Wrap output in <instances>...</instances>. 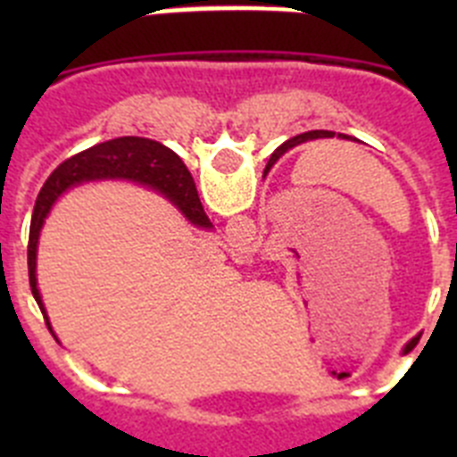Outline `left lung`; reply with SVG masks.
<instances>
[{
    "label": "left lung",
    "mask_w": 457,
    "mask_h": 457,
    "mask_svg": "<svg viewBox=\"0 0 457 457\" xmlns=\"http://www.w3.org/2000/svg\"><path fill=\"white\" fill-rule=\"evenodd\" d=\"M322 137H334V132H329V130H311V132H304V135H297V137H293V139H288V141H286V144H281V146H278L277 151L272 153V157H270V162H268V167H265V171H268V169L272 167V164L277 162L278 157L284 155V153L288 151V148L297 146V144H302V141L322 139ZM411 343H414V341H411Z\"/></svg>",
    "instance_id": "8db88e82"
}]
</instances>
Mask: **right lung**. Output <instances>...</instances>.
Listing matches in <instances>:
<instances>
[{"instance_id":"obj_1","label":"right lung","mask_w":457,"mask_h":457,"mask_svg":"<svg viewBox=\"0 0 457 457\" xmlns=\"http://www.w3.org/2000/svg\"><path fill=\"white\" fill-rule=\"evenodd\" d=\"M93 179H130L137 180V183L151 185V187L167 194L169 199L179 205L185 217H189L194 224L210 226V220L205 217L204 205L199 201V192H196L192 173L187 171L183 160L173 151H169L167 146H162L160 141L144 139V137H119V139H109L104 144H98V146L72 155L71 160L59 164L52 171L50 179L46 180L38 199H36L34 215H31L29 249H27V256H29V286L31 293H34V300L38 302L40 311H43V316H46V306L40 302V293L36 288V245H38L40 226H43L52 204L63 189ZM46 322L50 327L47 316Z\"/></svg>"}]
</instances>
